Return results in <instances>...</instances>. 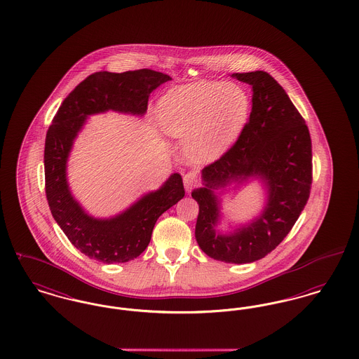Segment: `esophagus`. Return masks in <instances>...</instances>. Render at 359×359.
<instances>
[{"label":"esophagus","mask_w":359,"mask_h":359,"mask_svg":"<svg viewBox=\"0 0 359 359\" xmlns=\"http://www.w3.org/2000/svg\"><path fill=\"white\" fill-rule=\"evenodd\" d=\"M183 182H184V187H186V190H192V189L198 184V173H196V172H194V170L187 172V173L184 175V177H183Z\"/></svg>","instance_id":"1"}]
</instances>
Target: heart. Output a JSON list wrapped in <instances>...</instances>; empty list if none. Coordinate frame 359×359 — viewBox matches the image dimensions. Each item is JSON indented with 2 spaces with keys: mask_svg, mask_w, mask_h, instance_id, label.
Segmentation results:
<instances>
[{
  "mask_svg": "<svg viewBox=\"0 0 359 359\" xmlns=\"http://www.w3.org/2000/svg\"><path fill=\"white\" fill-rule=\"evenodd\" d=\"M248 109L250 100L241 88L199 81L169 90L160 100L158 118L169 135L190 137L192 158L211 161L236 140Z\"/></svg>",
  "mask_w": 359,
  "mask_h": 359,
  "instance_id": "b5f03b06",
  "label": "heart"
}]
</instances>
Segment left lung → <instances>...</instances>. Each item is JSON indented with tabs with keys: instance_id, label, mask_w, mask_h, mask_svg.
Wrapping results in <instances>:
<instances>
[{
	"instance_id": "8db88e82",
	"label": "left lung",
	"mask_w": 359,
	"mask_h": 359,
	"mask_svg": "<svg viewBox=\"0 0 359 359\" xmlns=\"http://www.w3.org/2000/svg\"><path fill=\"white\" fill-rule=\"evenodd\" d=\"M232 77L252 86L250 121L232 148L202 169L203 187L191 195L199 205L195 238L201 250L215 260L244 264L275 250L304 210L312 186V141L304 118L267 72ZM248 178L265 184V209L233 233H218L220 201L215 190Z\"/></svg>"
}]
</instances>
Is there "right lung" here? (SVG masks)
Here are the masks:
<instances>
[{
    "label": "right lung",
    "mask_w": 359,
    "mask_h": 359,
    "mask_svg": "<svg viewBox=\"0 0 359 359\" xmlns=\"http://www.w3.org/2000/svg\"><path fill=\"white\" fill-rule=\"evenodd\" d=\"M172 80L168 74L141 69L125 73L97 72L88 76L66 97L47 130L44 144L46 196L51 214L69 241L90 259L107 264L126 263L147 250L158 217L184 196L179 173L157 191L140 198L111 218H95L73 198L66 163L88 115L116 111L144 115L150 93Z\"/></svg>",
    "instance_id": "right-lung-1"
}]
</instances>
